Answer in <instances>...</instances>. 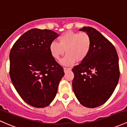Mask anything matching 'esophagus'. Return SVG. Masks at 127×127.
<instances>
[{
	"label": "esophagus",
	"instance_id": "34e87169",
	"mask_svg": "<svg viewBox=\"0 0 127 127\" xmlns=\"http://www.w3.org/2000/svg\"><path fill=\"white\" fill-rule=\"evenodd\" d=\"M71 68H66V67H64V72H66L67 70H71Z\"/></svg>",
	"mask_w": 127,
	"mask_h": 127
}]
</instances>
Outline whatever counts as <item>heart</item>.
Instances as JSON below:
<instances>
[{
    "label": "heart",
    "instance_id": "1",
    "mask_svg": "<svg viewBox=\"0 0 127 127\" xmlns=\"http://www.w3.org/2000/svg\"><path fill=\"white\" fill-rule=\"evenodd\" d=\"M59 43L52 41L49 46L53 58L59 60L66 52V56L61 61L65 65H72L76 62H82L89 55L92 47V39L86 32L66 31L58 38Z\"/></svg>",
    "mask_w": 127,
    "mask_h": 127
}]
</instances>
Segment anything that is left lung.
Returning a JSON list of instances; mask_svg holds the SVG:
<instances>
[{
  "label": "left lung",
  "mask_w": 127,
  "mask_h": 127,
  "mask_svg": "<svg viewBox=\"0 0 127 127\" xmlns=\"http://www.w3.org/2000/svg\"><path fill=\"white\" fill-rule=\"evenodd\" d=\"M92 39L87 58L72 68L73 92L83 106L95 108L106 102L119 79V58L112 42L92 27H83Z\"/></svg>",
  "instance_id": "1"
}]
</instances>
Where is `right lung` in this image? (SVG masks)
<instances>
[{
    "mask_svg": "<svg viewBox=\"0 0 127 127\" xmlns=\"http://www.w3.org/2000/svg\"><path fill=\"white\" fill-rule=\"evenodd\" d=\"M58 36L50 30L32 29L18 38L10 52L12 84L21 98L35 107H45L53 101L64 75L49 49Z\"/></svg>",
    "mask_w": 127,
    "mask_h": 127,
    "instance_id": "1",
    "label": "right lung"
}]
</instances>
